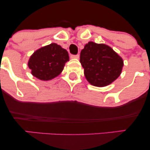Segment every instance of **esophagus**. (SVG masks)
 I'll use <instances>...</instances> for the list:
<instances>
[{"instance_id":"1","label":"esophagus","mask_w":150,"mask_h":150,"mask_svg":"<svg viewBox=\"0 0 150 150\" xmlns=\"http://www.w3.org/2000/svg\"><path fill=\"white\" fill-rule=\"evenodd\" d=\"M71 58H75V59H79L80 58V55H72Z\"/></svg>"}]
</instances>
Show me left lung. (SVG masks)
<instances>
[{
    "label": "left lung",
    "instance_id": "obj_1",
    "mask_svg": "<svg viewBox=\"0 0 150 150\" xmlns=\"http://www.w3.org/2000/svg\"><path fill=\"white\" fill-rule=\"evenodd\" d=\"M80 62L85 78L93 86L106 87L121 74L123 61L112 48L89 42L81 51Z\"/></svg>",
    "mask_w": 150,
    "mask_h": 150
}]
</instances>
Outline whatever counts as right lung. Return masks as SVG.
Returning a JSON list of instances; mask_svg holds the SVG:
<instances>
[{
  "label": "right lung",
  "mask_w": 150,
  "mask_h": 150,
  "mask_svg": "<svg viewBox=\"0 0 150 150\" xmlns=\"http://www.w3.org/2000/svg\"><path fill=\"white\" fill-rule=\"evenodd\" d=\"M68 61V51L52 43L34 51L29 59L28 67L34 77L48 81L58 76Z\"/></svg>",
  "instance_id": "add662e5"
}]
</instances>
